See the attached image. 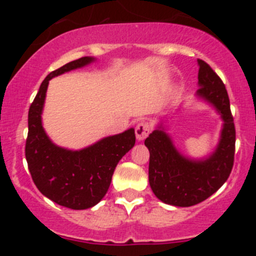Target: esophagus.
<instances>
[{
    "label": "esophagus",
    "instance_id": "34e87169",
    "mask_svg": "<svg viewBox=\"0 0 256 256\" xmlns=\"http://www.w3.org/2000/svg\"><path fill=\"white\" fill-rule=\"evenodd\" d=\"M136 138L138 141H144L150 134V126L146 122H138L135 128Z\"/></svg>",
    "mask_w": 256,
    "mask_h": 256
}]
</instances>
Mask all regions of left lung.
Here are the masks:
<instances>
[{
	"instance_id": "left-lung-1",
	"label": "left lung",
	"mask_w": 256,
	"mask_h": 256,
	"mask_svg": "<svg viewBox=\"0 0 256 256\" xmlns=\"http://www.w3.org/2000/svg\"><path fill=\"white\" fill-rule=\"evenodd\" d=\"M198 99L213 106L223 120L214 151L203 158L180 154L167 132L164 121L144 140L150 151L148 182L160 200L176 207L198 204L216 193L230 174L236 151V128L228 92L220 78L204 60L198 59Z\"/></svg>"
}]
</instances>
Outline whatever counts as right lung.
Listing matches in <instances>:
<instances>
[{"instance_id":"1","label":"right lung","mask_w":256,"mask_h":256,"mask_svg":"<svg viewBox=\"0 0 256 256\" xmlns=\"http://www.w3.org/2000/svg\"><path fill=\"white\" fill-rule=\"evenodd\" d=\"M92 62L94 56H82L49 73L28 112L26 160L33 182L54 203L76 210L94 207L104 198L116 164L136 141L131 128L82 150H69L56 146L43 128L42 112L49 80Z\"/></svg>"}]
</instances>
